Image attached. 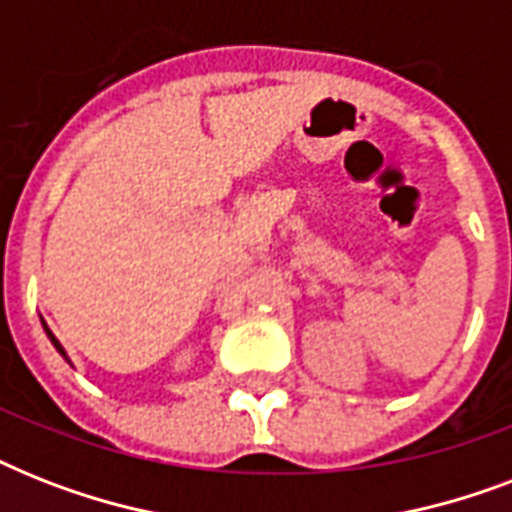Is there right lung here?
Wrapping results in <instances>:
<instances>
[{
    "label": "right lung",
    "instance_id": "right-lung-1",
    "mask_svg": "<svg viewBox=\"0 0 512 512\" xmlns=\"http://www.w3.org/2000/svg\"><path fill=\"white\" fill-rule=\"evenodd\" d=\"M42 327H44V332H47V337H50V342H52V345H55V350H58L60 356L66 358L68 364H71V358H68V353H66V350H63V345H60V342H58V337L52 335V332H50V327H47V324H44V321H42Z\"/></svg>",
    "mask_w": 512,
    "mask_h": 512
}]
</instances>
